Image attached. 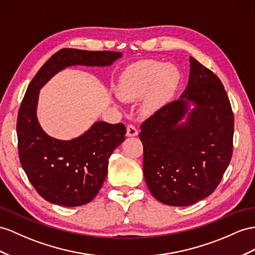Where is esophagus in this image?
<instances>
[{
	"instance_id": "34e87169",
	"label": "esophagus",
	"mask_w": 255,
	"mask_h": 255,
	"mask_svg": "<svg viewBox=\"0 0 255 255\" xmlns=\"http://www.w3.org/2000/svg\"><path fill=\"white\" fill-rule=\"evenodd\" d=\"M138 129L133 125H128L127 126V135L128 136H135L138 135Z\"/></svg>"
}]
</instances>
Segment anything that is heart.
<instances>
[{"instance_id": "obj_1", "label": "heart", "mask_w": 255, "mask_h": 255, "mask_svg": "<svg viewBox=\"0 0 255 255\" xmlns=\"http://www.w3.org/2000/svg\"><path fill=\"white\" fill-rule=\"evenodd\" d=\"M180 74L173 65L148 60L124 70L117 85L123 100L138 101L145 114H154L168 102L179 83Z\"/></svg>"}]
</instances>
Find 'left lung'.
<instances>
[{
    "mask_svg": "<svg viewBox=\"0 0 255 255\" xmlns=\"http://www.w3.org/2000/svg\"><path fill=\"white\" fill-rule=\"evenodd\" d=\"M184 93L148 117L139 134L148 190L168 206L212 194L233 154L234 114L223 84L193 57Z\"/></svg>",
    "mask_w": 255,
    "mask_h": 255,
    "instance_id": "obj_1",
    "label": "left lung"
}]
</instances>
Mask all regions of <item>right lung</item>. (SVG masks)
I'll list each match as a JSON object with an SVG mask.
<instances>
[{
	"instance_id": "1",
	"label": "right lung",
	"mask_w": 255,
	"mask_h": 255,
	"mask_svg": "<svg viewBox=\"0 0 255 255\" xmlns=\"http://www.w3.org/2000/svg\"><path fill=\"white\" fill-rule=\"evenodd\" d=\"M122 56L116 51L63 48L29 84L17 119L19 159L35 191L51 204L77 207L96 197L108 174L110 156L125 140L126 127L100 121L72 140L51 138L37 121L40 89L65 68L109 67Z\"/></svg>"
}]
</instances>
